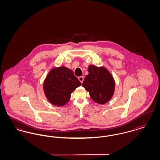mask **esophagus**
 <instances>
[{"label": "esophagus", "mask_w": 160, "mask_h": 160, "mask_svg": "<svg viewBox=\"0 0 160 160\" xmlns=\"http://www.w3.org/2000/svg\"><path fill=\"white\" fill-rule=\"evenodd\" d=\"M78 80H79V81L82 83H83V82L84 80V77L83 76L79 77H78Z\"/></svg>", "instance_id": "1"}]
</instances>
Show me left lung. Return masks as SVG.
Returning a JSON list of instances; mask_svg holds the SVG:
<instances>
[{"label": "left lung", "instance_id": "left-lung-1", "mask_svg": "<svg viewBox=\"0 0 160 160\" xmlns=\"http://www.w3.org/2000/svg\"><path fill=\"white\" fill-rule=\"evenodd\" d=\"M89 74L86 76L82 86L89 92L93 101L104 104L112 98L115 89V81L112 74L104 67L90 65Z\"/></svg>", "mask_w": 160, "mask_h": 160}]
</instances>
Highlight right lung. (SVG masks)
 <instances>
[{
    "mask_svg": "<svg viewBox=\"0 0 160 160\" xmlns=\"http://www.w3.org/2000/svg\"><path fill=\"white\" fill-rule=\"evenodd\" d=\"M82 84L73 71L62 66L52 69L43 83V90L47 99L54 106H65L71 98V93Z\"/></svg>",
    "mask_w": 160,
    "mask_h": 160,
    "instance_id": "right-lung-1",
    "label": "right lung"
}]
</instances>
